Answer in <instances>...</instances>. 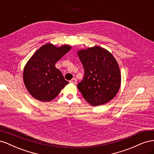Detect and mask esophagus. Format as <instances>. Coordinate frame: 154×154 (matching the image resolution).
Here are the masks:
<instances>
[{
	"label": "esophagus",
	"mask_w": 154,
	"mask_h": 154,
	"mask_svg": "<svg viewBox=\"0 0 154 154\" xmlns=\"http://www.w3.org/2000/svg\"><path fill=\"white\" fill-rule=\"evenodd\" d=\"M69 82L70 83H73V84H76V83H77V80L76 78H72L71 80H70L69 81Z\"/></svg>",
	"instance_id": "obj_1"
}]
</instances>
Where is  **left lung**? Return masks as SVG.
Listing matches in <instances>:
<instances>
[{
	"mask_svg": "<svg viewBox=\"0 0 154 154\" xmlns=\"http://www.w3.org/2000/svg\"><path fill=\"white\" fill-rule=\"evenodd\" d=\"M78 54L84 77L77 87L84 99L98 106L114 98L120 87L121 72L112 54L98 46L79 51Z\"/></svg>",
	"mask_w": 154,
	"mask_h": 154,
	"instance_id": "8db88e82",
	"label": "left lung"
}]
</instances>
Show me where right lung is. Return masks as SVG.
<instances>
[{"mask_svg": "<svg viewBox=\"0 0 154 154\" xmlns=\"http://www.w3.org/2000/svg\"><path fill=\"white\" fill-rule=\"evenodd\" d=\"M71 48L66 45L57 48L51 44L37 50L24 67L23 79L27 90L35 99L51 101L69 82L65 80L55 63Z\"/></svg>", "mask_w": 154, "mask_h": 154, "instance_id": "1", "label": "right lung"}]
</instances>
